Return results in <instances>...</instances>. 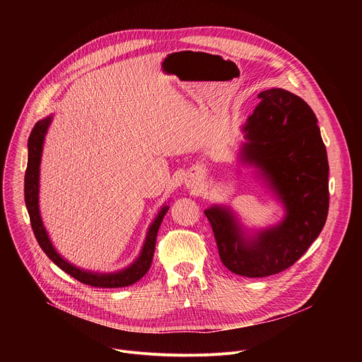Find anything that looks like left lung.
I'll use <instances>...</instances> for the list:
<instances>
[{
    "label": "left lung",
    "mask_w": 362,
    "mask_h": 362,
    "mask_svg": "<svg viewBox=\"0 0 362 362\" xmlns=\"http://www.w3.org/2000/svg\"><path fill=\"white\" fill-rule=\"evenodd\" d=\"M242 130L240 160L284 203L281 223L247 236L235 214L214 204L204 211L222 264L233 274L264 278L292 267L321 233L329 208L328 158L313 109L293 93L271 88Z\"/></svg>",
    "instance_id": "left-lung-1"
}]
</instances>
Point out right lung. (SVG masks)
<instances>
[{
	"mask_svg": "<svg viewBox=\"0 0 362 362\" xmlns=\"http://www.w3.org/2000/svg\"><path fill=\"white\" fill-rule=\"evenodd\" d=\"M53 120V116H48L40 122L35 123L34 129L31 130V134L28 137V163L24 177V197H25V206L30 215V222L33 232L35 235V239L40 245V247L45 252V255L53 261L60 269H63L66 274L73 276L74 279L90 285L95 288H123L133 285L139 279H141L146 272L148 271L151 265V259L154 255V246H156V236L160 228V223L169 211V206H163L159 211L158 216L154 218L151 225L148 226L141 252L137 259L127 268L112 272V274H98V272H90L80 269L74 267L73 264L67 262L64 257L56 250V247L51 243L48 233L42 225L41 215H40V206H38V193H40V163H41V153H42V144L45 139V133L48 130V126Z\"/></svg>",
	"mask_w": 362,
	"mask_h": 362,
	"instance_id": "right-lung-1",
	"label": "right lung"
}]
</instances>
